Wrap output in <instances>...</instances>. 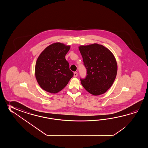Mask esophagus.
Wrapping results in <instances>:
<instances>
[{
  "instance_id": "obj_1",
  "label": "esophagus",
  "mask_w": 148,
  "mask_h": 148,
  "mask_svg": "<svg viewBox=\"0 0 148 148\" xmlns=\"http://www.w3.org/2000/svg\"><path fill=\"white\" fill-rule=\"evenodd\" d=\"M73 75H74L75 77H77V75H78V73H77V72H75L74 74H73Z\"/></svg>"
}]
</instances>
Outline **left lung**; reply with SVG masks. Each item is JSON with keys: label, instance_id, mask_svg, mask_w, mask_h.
<instances>
[{"label": "left lung", "instance_id": "obj_1", "mask_svg": "<svg viewBox=\"0 0 148 148\" xmlns=\"http://www.w3.org/2000/svg\"><path fill=\"white\" fill-rule=\"evenodd\" d=\"M79 49L87 69L86 78H80L82 85L93 95L104 94L116 76L117 65L113 54L106 47L96 43L81 45Z\"/></svg>", "mask_w": 148, "mask_h": 148}]
</instances>
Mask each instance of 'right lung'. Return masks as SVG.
<instances>
[{"instance_id": "add662e5", "label": "right lung", "mask_w": 148, "mask_h": 148, "mask_svg": "<svg viewBox=\"0 0 148 148\" xmlns=\"http://www.w3.org/2000/svg\"><path fill=\"white\" fill-rule=\"evenodd\" d=\"M69 45L51 44L40 54L35 64V77L41 88L56 94L64 88L73 75L65 56Z\"/></svg>"}]
</instances>
